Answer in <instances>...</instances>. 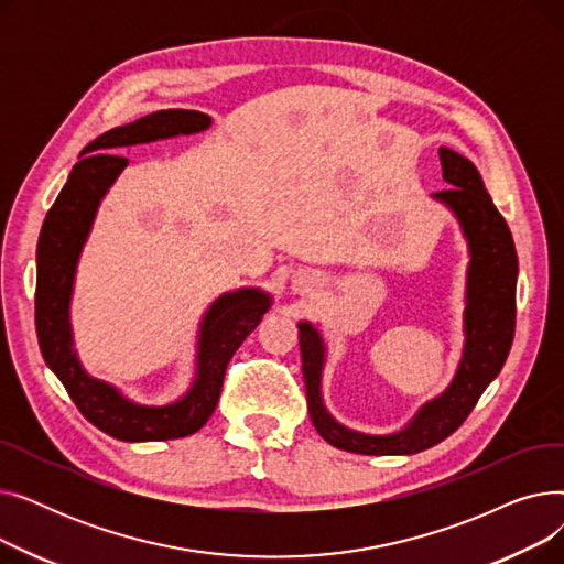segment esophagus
Returning a JSON list of instances; mask_svg holds the SVG:
<instances>
[{
	"mask_svg": "<svg viewBox=\"0 0 564 564\" xmlns=\"http://www.w3.org/2000/svg\"><path fill=\"white\" fill-rule=\"evenodd\" d=\"M311 285H313V281H311L308 276H304V274H297V276L292 279V288L297 290V292H302V294H304V292H308V290H311Z\"/></svg>",
	"mask_w": 564,
	"mask_h": 564,
	"instance_id": "1",
	"label": "esophagus"
}]
</instances>
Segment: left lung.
Segmentation results:
<instances>
[{"mask_svg":"<svg viewBox=\"0 0 564 564\" xmlns=\"http://www.w3.org/2000/svg\"><path fill=\"white\" fill-rule=\"evenodd\" d=\"M443 181L451 189L434 198L446 203L459 219L468 242V279L464 311V354L451 387L425 402L411 423L395 434H364L340 425L324 406L322 370L324 343L308 322H300L302 370L308 413L319 436L334 448L359 455H413L448 438L478 404L485 389L506 364L517 324V249L512 232L496 210L482 177L470 160L438 148Z\"/></svg>","mask_w":564,"mask_h":564,"instance_id":"left-lung-1","label":"left lung"}]
</instances>
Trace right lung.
<instances>
[{"mask_svg": "<svg viewBox=\"0 0 564 564\" xmlns=\"http://www.w3.org/2000/svg\"><path fill=\"white\" fill-rule=\"evenodd\" d=\"M213 118L189 109H162L134 123L100 134L82 151L68 183L43 221L36 249V334L43 359L62 379L82 416L118 441H169L198 432L219 402L232 354L270 311L272 297L258 288L224 292L207 308L198 332L196 379L192 389L166 406L128 400L111 383L88 375L73 349L70 297L82 247L98 205L126 166L118 148L207 130Z\"/></svg>", "mask_w": 564, "mask_h": 564, "instance_id": "right-lung-1", "label": "right lung"}]
</instances>
